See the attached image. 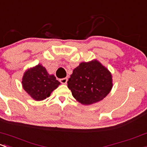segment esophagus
<instances>
[{
  "mask_svg": "<svg viewBox=\"0 0 147 147\" xmlns=\"http://www.w3.org/2000/svg\"><path fill=\"white\" fill-rule=\"evenodd\" d=\"M60 82L62 83V84H65L67 82V78H62L60 80Z\"/></svg>",
  "mask_w": 147,
  "mask_h": 147,
  "instance_id": "1",
  "label": "esophagus"
}]
</instances>
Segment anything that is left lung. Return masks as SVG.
<instances>
[{
	"mask_svg": "<svg viewBox=\"0 0 147 147\" xmlns=\"http://www.w3.org/2000/svg\"><path fill=\"white\" fill-rule=\"evenodd\" d=\"M112 86L111 72L97 61L80 63L67 81L74 98L84 105L101 101Z\"/></svg>",
	"mask_w": 147,
	"mask_h": 147,
	"instance_id": "left-lung-1",
	"label": "left lung"
}]
</instances>
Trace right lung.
<instances>
[{"label": "right lung", "instance_id": "obj_1", "mask_svg": "<svg viewBox=\"0 0 147 147\" xmlns=\"http://www.w3.org/2000/svg\"><path fill=\"white\" fill-rule=\"evenodd\" d=\"M22 82L24 90L36 101H41L49 97L61 84L54 75H49L41 65L26 71Z\"/></svg>", "mask_w": 147, "mask_h": 147}]
</instances>
